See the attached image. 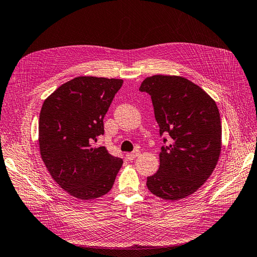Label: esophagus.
<instances>
[{
  "label": "esophagus",
  "instance_id": "1",
  "mask_svg": "<svg viewBox=\"0 0 257 257\" xmlns=\"http://www.w3.org/2000/svg\"><path fill=\"white\" fill-rule=\"evenodd\" d=\"M139 156H140V151H139V150H136V151H134V152L127 153V154H126V157H127V159H128L129 161L135 160L136 158H138Z\"/></svg>",
  "mask_w": 257,
  "mask_h": 257
}]
</instances>
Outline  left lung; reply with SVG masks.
I'll use <instances>...</instances> for the list:
<instances>
[{"mask_svg": "<svg viewBox=\"0 0 257 257\" xmlns=\"http://www.w3.org/2000/svg\"><path fill=\"white\" fill-rule=\"evenodd\" d=\"M139 89L151 96L160 135L170 136L147 187L162 199H183L205 184L218 163L222 128L217 104L183 76H149Z\"/></svg>", "mask_w": 257, "mask_h": 257, "instance_id": "1", "label": "left lung"}]
</instances>
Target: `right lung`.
I'll use <instances>...</instances> for the list:
<instances>
[{"label":"right lung","mask_w":257,"mask_h":257,"mask_svg":"<svg viewBox=\"0 0 257 257\" xmlns=\"http://www.w3.org/2000/svg\"><path fill=\"white\" fill-rule=\"evenodd\" d=\"M123 81L97 76L74 77L48 96L39 115L40 156L59 186L81 200L111 189L120 158L94 147L104 135L103 119Z\"/></svg>","instance_id":"1"}]
</instances>
